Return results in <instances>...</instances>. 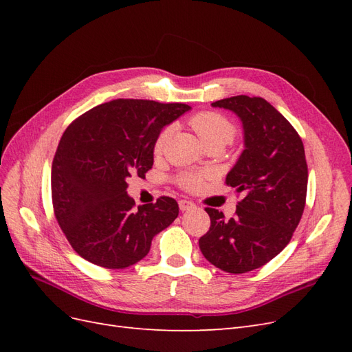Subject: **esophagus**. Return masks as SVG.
<instances>
[{"label": "esophagus", "mask_w": 352, "mask_h": 352, "mask_svg": "<svg viewBox=\"0 0 352 352\" xmlns=\"http://www.w3.org/2000/svg\"><path fill=\"white\" fill-rule=\"evenodd\" d=\"M194 207H195V204L192 201H188V199H180L179 201V208L182 211H188V210L194 208Z\"/></svg>", "instance_id": "1"}]
</instances>
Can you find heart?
I'll use <instances>...</instances> for the list:
<instances>
[{
  "mask_svg": "<svg viewBox=\"0 0 352 352\" xmlns=\"http://www.w3.org/2000/svg\"><path fill=\"white\" fill-rule=\"evenodd\" d=\"M189 124L199 136L201 142L204 144L206 148L212 145L225 146L232 142L236 135V129L233 123L228 117L216 111H199L190 117ZM170 135H172V127L167 126L160 131L154 141L155 155H160L164 151V148L170 140ZM177 180L180 186H184L188 190L198 189L202 184V177L197 173H182L177 177Z\"/></svg>",
  "mask_w": 352,
  "mask_h": 352,
  "instance_id": "b5f03b06",
  "label": "heart"
}]
</instances>
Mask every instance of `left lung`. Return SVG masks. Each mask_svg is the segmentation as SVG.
Masks as SVG:
<instances>
[{"label":"left lung","instance_id":"8db88e82","mask_svg":"<svg viewBox=\"0 0 352 352\" xmlns=\"http://www.w3.org/2000/svg\"><path fill=\"white\" fill-rule=\"evenodd\" d=\"M235 113L243 127L245 150L226 176L243 198L226 219L206 208L211 225L199 250L217 269L247 273L274 258L287 243L305 207L308 168L294 126L260 97L236 95L211 104Z\"/></svg>","mask_w":352,"mask_h":352}]
</instances>
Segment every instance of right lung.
I'll use <instances>...</instances> for the list:
<instances>
[{
    "label": "right lung",
    "mask_w": 352,
    "mask_h": 352,
    "mask_svg": "<svg viewBox=\"0 0 352 352\" xmlns=\"http://www.w3.org/2000/svg\"><path fill=\"white\" fill-rule=\"evenodd\" d=\"M189 109L120 98L69 124L52 162L51 195L58 225L82 258L105 269L129 267L177 217L179 206L170 197L136 208L126 180L145 176L157 135Z\"/></svg>",
    "instance_id": "obj_1"
}]
</instances>
